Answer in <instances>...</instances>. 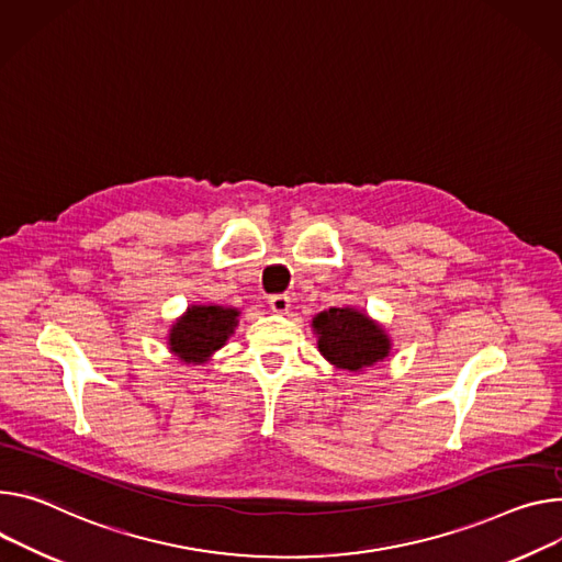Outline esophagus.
Wrapping results in <instances>:
<instances>
[{
  "mask_svg": "<svg viewBox=\"0 0 562 562\" xmlns=\"http://www.w3.org/2000/svg\"><path fill=\"white\" fill-rule=\"evenodd\" d=\"M269 307L276 314H286L289 307H291V300H289L286 293H273V295H269Z\"/></svg>",
  "mask_w": 562,
  "mask_h": 562,
  "instance_id": "esophagus-1",
  "label": "esophagus"
}]
</instances>
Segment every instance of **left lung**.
Wrapping results in <instances>:
<instances>
[{"label":"left lung","mask_w":562,"mask_h":562,"mask_svg":"<svg viewBox=\"0 0 562 562\" xmlns=\"http://www.w3.org/2000/svg\"><path fill=\"white\" fill-rule=\"evenodd\" d=\"M318 349L340 370L359 372L383 361L390 351V338L366 314L349 307H331L314 318Z\"/></svg>","instance_id":"obj_1"}]
</instances>
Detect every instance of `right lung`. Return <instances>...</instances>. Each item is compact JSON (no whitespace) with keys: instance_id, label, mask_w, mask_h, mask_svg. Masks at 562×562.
Segmentation results:
<instances>
[{"instance_id":"right-lung-1","label":"right lung","mask_w":562,"mask_h":562,"mask_svg":"<svg viewBox=\"0 0 562 562\" xmlns=\"http://www.w3.org/2000/svg\"><path fill=\"white\" fill-rule=\"evenodd\" d=\"M237 314V310L217 307V304L188 310L170 331V349L186 363H201L233 334Z\"/></svg>"}]
</instances>
